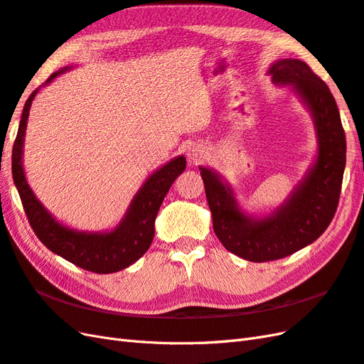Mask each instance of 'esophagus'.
Masks as SVG:
<instances>
[{
    "label": "esophagus",
    "instance_id": "1",
    "mask_svg": "<svg viewBox=\"0 0 364 364\" xmlns=\"http://www.w3.org/2000/svg\"><path fill=\"white\" fill-rule=\"evenodd\" d=\"M187 156H188L190 164L198 165V164L202 161V159L205 157V148L200 146V145H194V146H191V148L188 149Z\"/></svg>",
    "mask_w": 364,
    "mask_h": 364
}]
</instances>
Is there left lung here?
<instances>
[{
  "mask_svg": "<svg viewBox=\"0 0 364 364\" xmlns=\"http://www.w3.org/2000/svg\"><path fill=\"white\" fill-rule=\"evenodd\" d=\"M269 74L277 85H290L312 112L318 156L304 179L269 216L253 218L239 208L218 173L199 166L216 236L228 252L252 262L286 258L326 232L338 207L346 166L344 129L327 85L296 58L274 61Z\"/></svg>",
  "mask_w": 364,
  "mask_h": 364,
  "instance_id": "left-lung-1",
  "label": "left lung"
}]
</instances>
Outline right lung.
Segmentation results:
<instances>
[{"mask_svg": "<svg viewBox=\"0 0 364 364\" xmlns=\"http://www.w3.org/2000/svg\"><path fill=\"white\" fill-rule=\"evenodd\" d=\"M69 68H63L52 74L44 85H49ZM43 85V86H44ZM40 91L37 87L24 103L23 115L12 149V176L20 193L26 216L40 241L50 252L75 264L87 272L114 273L129 267L149 249L154 237V220L168 190L187 166L183 156L171 159L148 177L145 183L131 200L127 215L111 232H78L60 224L43 203L35 196L24 176L23 145L26 127L32 100Z\"/></svg>", "mask_w": 364, "mask_h": 364, "instance_id": "add662e5", "label": "right lung"}]
</instances>
